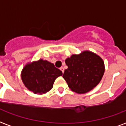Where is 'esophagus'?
<instances>
[{"instance_id": "34e87169", "label": "esophagus", "mask_w": 126, "mask_h": 126, "mask_svg": "<svg viewBox=\"0 0 126 126\" xmlns=\"http://www.w3.org/2000/svg\"><path fill=\"white\" fill-rule=\"evenodd\" d=\"M60 69H61V70L62 71V73H64V67H61V68H60Z\"/></svg>"}]
</instances>
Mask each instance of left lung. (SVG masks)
Instances as JSON below:
<instances>
[{
	"instance_id": "left-lung-1",
	"label": "left lung",
	"mask_w": 126,
	"mask_h": 126,
	"mask_svg": "<svg viewBox=\"0 0 126 126\" xmlns=\"http://www.w3.org/2000/svg\"><path fill=\"white\" fill-rule=\"evenodd\" d=\"M67 69L64 71V78L68 87L77 93H85L98 85L104 73L102 59L92 52H82L73 55L65 61Z\"/></svg>"
}]
</instances>
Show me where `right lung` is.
Masks as SVG:
<instances>
[{
  "label": "right lung",
  "mask_w": 126,
  "mask_h": 126,
  "mask_svg": "<svg viewBox=\"0 0 126 126\" xmlns=\"http://www.w3.org/2000/svg\"><path fill=\"white\" fill-rule=\"evenodd\" d=\"M62 72L53 64L40 59L27 64L22 71V80L25 86L34 93L43 94L52 89L55 80Z\"/></svg>",
  "instance_id": "1"
}]
</instances>
